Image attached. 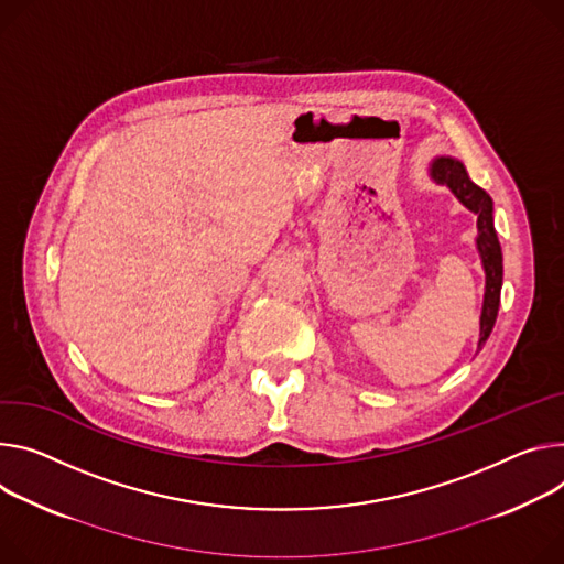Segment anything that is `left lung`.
<instances>
[{
    "instance_id": "obj_1",
    "label": "left lung",
    "mask_w": 564,
    "mask_h": 564,
    "mask_svg": "<svg viewBox=\"0 0 564 564\" xmlns=\"http://www.w3.org/2000/svg\"><path fill=\"white\" fill-rule=\"evenodd\" d=\"M430 175L436 184H445L456 195V199L477 216V249L481 253V263L486 272V292H484V308L479 319V346H477L481 348L490 337L497 319L501 279H503L501 247H499V238L492 223V199L484 188H479L468 177L466 166L454 158H436L430 166Z\"/></svg>"
}]
</instances>
